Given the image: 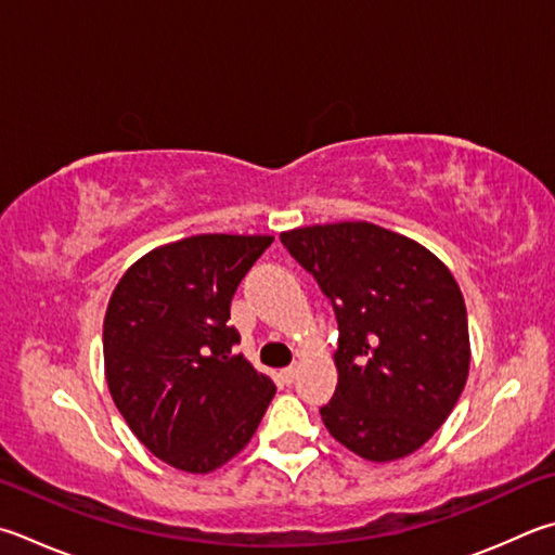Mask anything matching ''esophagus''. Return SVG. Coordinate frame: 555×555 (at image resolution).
Here are the masks:
<instances>
[{
  "instance_id": "34e87169",
  "label": "esophagus",
  "mask_w": 555,
  "mask_h": 555,
  "mask_svg": "<svg viewBox=\"0 0 555 555\" xmlns=\"http://www.w3.org/2000/svg\"><path fill=\"white\" fill-rule=\"evenodd\" d=\"M296 374H298V366L291 364V366H286V369H281V380H284V383H294Z\"/></svg>"
}]
</instances>
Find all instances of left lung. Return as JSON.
<instances>
[{
    "instance_id": "8db88e82",
    "label": "left lung",
    "mask_w": 555,
    "mask_h": 555,
    "mask_svg": "<svg viewBox=\"0 0 555 555\" xmlns=\"http://www.w3.org/2000/svg\"><path fill=\"white\" fill-rule=\"evenodd\" d=\"M337 318V388L320 408L332 437L369 461L417 451L444 425L468 376V318L441 261L374 223L281 235Z\"/></svg>"
}]
</instances>
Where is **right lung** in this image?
Wrapping results in <instances>:
<instances>
[{"label": "right lung", "mask_w": 555, "mask_h": 555, "mask_svg": "<svg viewBox=\"0 0 555 555\" xmlns=\"http://www.w3.org/2000/svg\"><path fill=\"white\" fill-rule=\"evenodd\" d=\"M269 235H194L153 249L118 281L104 318L111 398L169 466L210 473L243 451L274 398L233 354L230 304Z\"/></svg>", "instance_id": "1"}]
</instances>
